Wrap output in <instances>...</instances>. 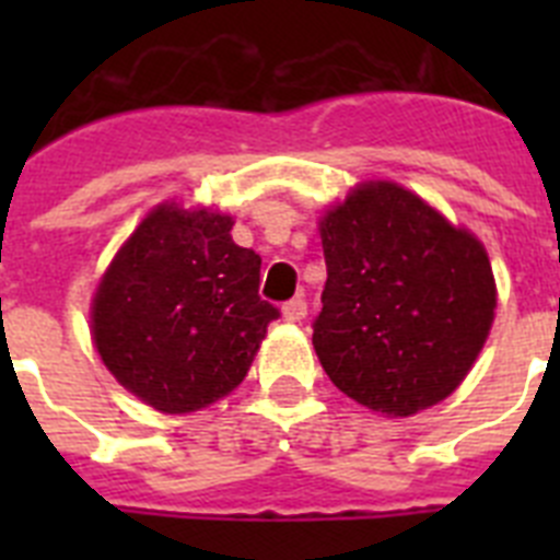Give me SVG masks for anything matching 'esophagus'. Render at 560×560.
I'll return each mask as SVG.
<instances>
[{"mask_svg": "<svg viewBox=\"0 0 560 560\" xmlns=\"http://www.w3.org/2000/svg\"><path fill=\"white\" fill-rule=\"evenodd\" d=\"M305 314H308V303H305L303 296H294V300L283 305L285 323H300V319H305Z\"/></svg>", "mask_w": 560, "mask_h": 560, "instance_id": "1", "label": "esophagus"}]
</instances>
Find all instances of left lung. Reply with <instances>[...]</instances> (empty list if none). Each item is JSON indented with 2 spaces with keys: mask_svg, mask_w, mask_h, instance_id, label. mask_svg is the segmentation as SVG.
<instances>
[{
  "mask_svg": "<svg viewBox=\"0 0 560 560\" xmlns=\"http://www.w3.org/2000/svg\"><path fill=\"white\" fill-rule=\"evenodd\" d=\"M319 237L328 280L314 350L328 378L384 418L446 400L497 316L482 241L389 179L350 187L319 215Z\"/></svg>",
  "mask_w": 560,
  "mask_h": 560,
  "instance_id": "1",
  "label": "left lung"
}]
</instances>
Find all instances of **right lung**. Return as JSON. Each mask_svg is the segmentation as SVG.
I'll return each instance as SVG.
<instances>
[{
    "instance_id": "add662e5",
    "label": "right lung",
    "mask_w": 560,
    "mask_h": 560,
    "mask_svg": "<svg viewBox=\"0 0 560 560\" xmlns=\"http://www.w3.org/2000/svg\"><path fill=\"white\" fill-rule=\"evenodd\" d=\"M235 219L162 201L97 280L89 330L108 373L165 415H190L246 378L275 305L257 296L260 257L232 241Z\"/></svg>"
}]
</instances>
